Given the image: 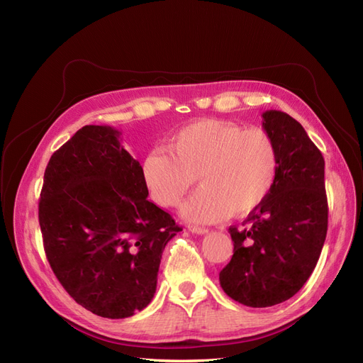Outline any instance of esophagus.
I'll list each match as a JSON object with an SVG mask.
<instances>
[{
  "label": "esophagus",
  "instance_id": "1",
  "mask_svg": "<svg viewBox=\"0 0 363 363\" xmlns=\"http://www.w3.org/2000/svg\"><path fill=\"white\" fill-rule=\"evenodd\" d=\"M188 228H189V232H192V233H195V235H206V233H208V228H206V227L189 225Z\"/></svg>",
  "mask_w": 363,
  "mask_h": 363
}]
</instances>
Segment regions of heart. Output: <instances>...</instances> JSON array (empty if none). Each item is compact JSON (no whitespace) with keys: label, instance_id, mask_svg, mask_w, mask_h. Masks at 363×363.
Here are the masks:
<instances>
[{"label":"heart","instance_id":"obj_1","mask_svg":"<svg viewBox=\"0 0 363 363\" xmlns=\"http://www.w3.org/2000/svg\"><path fill=\"white\" fill-rule=\"evenodd\" d=\"M167 148L148 152L142 175L162 207L179 206L199 179L201 189L182 207L191 223L213 224L255 212L276 183L277 147L260 128L200 119L175 131Z\"/></svg>","mask_w":363,"mask_h":363}]
</instances>
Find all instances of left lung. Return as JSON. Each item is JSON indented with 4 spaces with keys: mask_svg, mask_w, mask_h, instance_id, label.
I'll return each instance as SVG.
<instances>
[{
    "mask_svg": "<svg viewBox=\"0 0 363 363\" xmlns=\"http://www.w3.org/2000/svg\"><path fill=\"white\" fill-rule=\"evenodd\" d=\"M262 127L279 152L276 183L240 227H230L233 256L219 283L235 301L269 307L289 300L311 277L327 235L324 157L303 125L267 111Z\"/></svg>",
    "mask_w": 363,
    "mask_h": 363,
    "instance_id": "obj_1",
    "label": "left lung"
}]
</instances>
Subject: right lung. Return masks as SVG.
I'll return each mask as SVG.
<instances>
[{"label":"right lung","mask_w":363,"mask_h":363,"mask_svg":"<svg viewBox=\"0 0 363 363\" xmlns=\"http://www.w3.org/2000/svg\"><path fill=\"white\" fill-rule=\"evenodd\" d=\"M119 136L108 125L80 128L51 156L39 200L51 269L77 303L112 320L151 303L162 252L182 230L147 200L140 163Z\"/></svg>","instance_id":"1"}]
</instances>
